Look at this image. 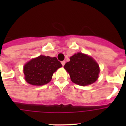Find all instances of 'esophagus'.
<instances>
[{
  "instance_id": "1",
  "label": "esophagus",
  "mask_w": 126,
  "mask_h": 126,
  "mask_svg": "<svg viewBox=\"0 0 126 126\" xmlns=\"http://www.w3.org/2000/svg\"><path fill=\"white\" fill-rule=\"evenodd\" d=\"M61 64H62V65H63V66H64V65H65V61H61Z\"/></svg>"
}]
</instances>
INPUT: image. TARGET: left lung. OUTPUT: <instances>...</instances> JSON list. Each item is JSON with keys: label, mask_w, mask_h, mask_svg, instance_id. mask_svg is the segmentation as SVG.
Returning <instances> with one entry per match:
<instances>
[{"label": "left lung", "mask_w": 126, "mask_h": 126, "mask_svg": "<svg viewBox=\"0 0 126 126\" xmlns=\"http://www.w3.org/2000/svg\"><path fill=\"white\" fill-rule=\"evenodd\" d=\"M64 68L69 73L72 82L80 86H86L95 82L99 77V68L91 57L78 53L70 57Z\"/></svg>", "instance_id": "left-lung-1"}]
</instances>
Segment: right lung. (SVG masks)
<instances>
[{
	"mask_svg": "<svg viewBox=\"0 0 126 126\" xmlns=\"http://www.w3.org/2000/svg\"><path fill=\"white\" fill-rule=\"evenodd\" d=\"M62 67L56 57L40 55L31 60L23 67L27 82L34 86H42L49 82L53 73Z\"/></svg>",
	"mask_w": 126,
	"mask_h": 126,
	"instance_id": "obj_1",
	"label": "right lung"
}]
</instances>
